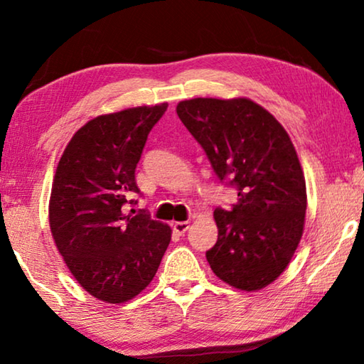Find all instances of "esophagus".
Here are the masks:
<instances>
[{"label":"esophagus","mask_w":364,"mask_h":364,"mask_svg":"<svg viewBox=\"0 0 364 364\" xmlns=\"http://www.w3.org/2000/svg\"><path fill=\"white\" fill-rule=\"evenodd\" d=\"M173 230L178 234H184L189 230V221H175L173 223Z\"/></svg>","instance_id":"esophagus-1"}]
</instances>
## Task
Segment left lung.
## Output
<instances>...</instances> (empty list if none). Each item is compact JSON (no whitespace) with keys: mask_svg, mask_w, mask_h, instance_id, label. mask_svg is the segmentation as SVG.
<instances>
[{"mask_svg":"<svg viewBox=\"0 0 364 364\" xmlns=\"http://www.w3.org/2000/svg\"><path fill=\"white\" fill-rule=\"evenodd\" d=\"M176 114L220 180L237 189L231 210L213 212L218 239L208 264L241 291L267 287L291 262L305 225V176L291 138L247 97H194Z\"/></svg>","mask_w":364,"mask_h":364,"instance_id":"obj_1","label":"left lung"}]
</instances>
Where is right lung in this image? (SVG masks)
<instances>
[{
  "label": "right lung",
  "mask_w": 364,
  "mask_h": 364,
  "mask_svg": "<svg viewBox=\"0 0 364 364\" xmlns=\"http://www.w3.org/2000/svg\"><path fill=\"white\" fill-rule=\"evenodd\" d=\"M167 107H132L85 123L54 175V242L78 284L107 304H123L144 291L170 244V226L144 212L123 213V205L133 202L130 194L139 193L134 170L147 134Z\"/></svg>",
  "instance_id": "add662e5"
}]
</instances>
